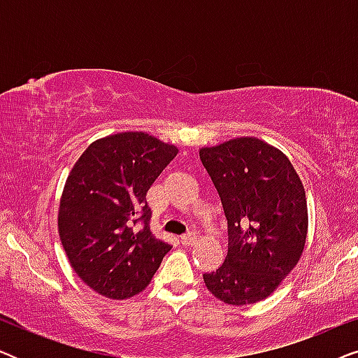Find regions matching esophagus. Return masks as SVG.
<instances>
[{
	"label": "esophagus",
	"mask_w": 358,
	"mask_h": 358,
	"mask_svg": "<svg viewBox=\"0 0 358 358\" xmlns=\"http://www.w3.org/2000/svg\"><path fill=\"white\" fill-rule=\"evenodd\" d=\"M180 243L184 244V246H194L195 243H197V236L192 231H189L187 234H184V236H180Z\"/></svg>",
	"instance_id": "34e87169"
}]
</instances>
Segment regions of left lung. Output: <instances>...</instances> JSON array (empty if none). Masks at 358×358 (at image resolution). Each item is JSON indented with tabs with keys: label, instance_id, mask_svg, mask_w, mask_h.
<instances>
[{
	"label": "left lung",
	"instance_id": "obj_1",
	"mask_svg": "<svg viewBox=\"0 0 358 358\" xmlns=\"http://www.w3.org/2000/svg\"><path fill=\"white\" fill-rule=\"evenodd\" d=\"M228 222V254L203 282L234 306L266 300L305 251L306 192L285 153L257 136L199 150Z\"/></svg>",
	"mask_w": 358,
	"mask_h": 358
}]
</instances>
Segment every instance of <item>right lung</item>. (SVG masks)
<instances>
[{
	"instance_id": "obj_1",
	"label": "right lung",
	"mask_w": 358,
	"mask_h": 358,
	"mask_svg": "<svg viewBox=\"0 0 358 358\" xmlns=\"http://www.w3.org/2000/svg\"><path fill=\"white\" fill-rule=\"evenodd\" d=\"M178 153L146 131H120L92 141L68 174L58 234L73 271L99 295H138L171 251L150 231L145 197Z\"/></svg>"
}]
</instances>
